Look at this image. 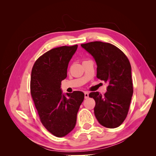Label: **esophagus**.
Listing matches in <instances>:
<instances>
[{
  "label": "esophagus",
  "instance_id": "34e87169",
  "mask_svg": "<svg viewBox=\"0 0 156 156\" xmlns=\"http://www.w3.org/2000/svg\"><path fill=\"white\" fill-rule=\"evenodd\" d=\"M84 98H85V99L88 98V92H84Z\"/></svg>",
  "mask_w": 156,
  "mask_h": 156
}]
</instances>
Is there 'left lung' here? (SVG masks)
<instances>
[{
    "instance_id": "obj_1",
    "label": "left lung",
    "mask_w": 156,
    "mask_h": 156,
    "mask_svg": "<svg viewBox=\"0 0 156 156\" xmlns=\"http://www.w3.org/2000/svg\"><path fill=\"white\" fill-rule=\"evenodd\" d=\"M81 46L96 60V77L108 84L103 95L98 92L89 94L96 102L94 115L103 126L115 128L125 120L133 93L129 61L120 49L109 43L92 41Z\"/></svg>"
}]
</instances>
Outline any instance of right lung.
I'll list each match as a JSON object with an SVG mask.
<instances>
[{
  "instance_id": "right-lung-1",
  "label": "right lung",
  "mask_w": 156,
  "mask_h": 156,
  "mask_svg": "<svg viewBox=\"0 0 156 156\" xmlns=\"http://www.w3.org/2000/svg\"><path fill=\"white\" fill-rule=\"evenodd\" d=\"M77 45L52 49L36 60L30 79V94L41 124L51 134L62 137L72 131L84 100L83 92L62 93L61 82L67 77L69 60Z\"/></svg>"
}]
</instances>
